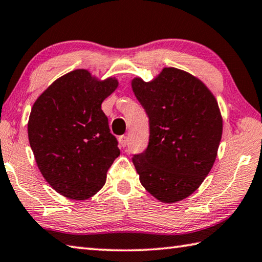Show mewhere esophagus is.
<instances>
[{"label":"esophagus","instance_id":"obj_1","mask_svg":"<svg viewBox=\"0 0 262 262\" xmlns=\"http://www.w3.org/2000/svg\"><path fill=\"white\" fill-rule=\"evenodd\" d=\"M128 143V137L127 136H120L119 137V144H120V146L125 147Z\"/></svg>","mask_w":262,"mask_h":262}]
</instances>
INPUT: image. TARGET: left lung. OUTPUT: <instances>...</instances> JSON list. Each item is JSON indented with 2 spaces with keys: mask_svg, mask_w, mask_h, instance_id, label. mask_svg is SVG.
I'll use <instances>...</instances> for the list:
<instances>
[{
  "mask_svg": "<svg viewBox=\"0 0 262 262\" xmlns=\"http://www.w3.org/2000/svg\"><path fill=\"white\" fill-rule=\"evenodd\" d=\"M150 123L149 145L134 156L140 182L165 204L183 201L211 172L223 121L216 98L197 77L164 68L151 81L132 80Z\"/></svg>",
  "mask_w": 262,
  "mask_h": 262,
  "instance_id": "1",
  "label": "left lung"
}]
</instances>
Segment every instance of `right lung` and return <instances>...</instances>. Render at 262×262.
I'll return each mask as SVG.
<instances>
[{
	"instance_id": "1",
	"label": "right lung",
	"mask_w": 262,
	"mask_h": 262,
	"mask_svg": "<svg viewBox=\"0 0 262 262\" xmlns=\"http://www.w3.org/2000/svg\"><path fill=\"white\" fill-rule=\"evenodd\" d=\"M78 69L55 80L33 104L28 141L42 177L72 201H84L103 188L106 172L120 155L102 103L118 88Z\"/></svg>"
}]
</instances>
